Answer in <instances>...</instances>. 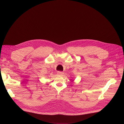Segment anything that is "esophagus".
<instances>
[{"label":"esophagus","instance_id":"1","mask_svg":"<svg viewBox=\"0 0 124 124\" xmlns=\"http://www.w3.org/2000/svg\"><path fill=\"white\" fill-rule=\"evenodd\" d=\"M58 74L59 75H63V74H64V72H60V71H59V72H58Z\"/></svg>","mask_w":124,"mask_h":124}]
</instances>
